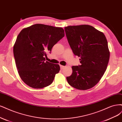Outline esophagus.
Masks as SVG:
<instances>
[{
	"label": "esophagus",
	"instance_id": "34e87169",
	"mask_svg": "<svg viewBox=\"0 0 122 122\" xmlns=\"http://www.w3.org/2000/svg\"><path fill=\"white\" fill-rule=\"evenodd\" d=\"M65 68V66H61V65H60V68L61 70H62L63 69H64Z\"/></svg>",
	"mask_w": 122,
	"mask_h": 122
}]
</instances>
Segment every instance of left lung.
I'll return each instance as SVG.
<instances>
[{
    "label": "left lung",
    "mask_w": 122,
    "mask_h": 122,
    "mask_svg": "<svg viewBox=\"0 0 122 122\" xmlns=\"http://www.w3.org/2000/svg\"><path fill=\"white\" fill-rule=\"evenodd\" d=\"M69 44L81 65L73 66L67 77L68 83L79 90H87L97 84L106 71L110 59L107 41L103 33L90 25L65 28Z\"/></svg>",
    "instance_id": "1"
}]
</instances>
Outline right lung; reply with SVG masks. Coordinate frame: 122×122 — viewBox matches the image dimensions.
I'll return each mask as SVG.
<instances>
[{"mask_svg": "<svg viewBox=\"0 0 122 122\" xmlns=\"http://www.w3.org/2000/svg\"><path fill=\"white\" fill-rule=\"evenodd\" d=\"M64 36L62 28L39 24L20 32L14 46V54L20 76L27 85L39 89L52 83L60 67L46 61L45 57Z\"/></svg>", "mask_w": 122, "mask_h": 122, "instance_id": "1", "label": "right lung"}]
</instances>
